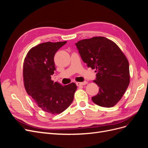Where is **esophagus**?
<instances>
[{
  "label": "esophagus",
  "mask_w": 148,
  "mask_h": 148,
  "mask_svg": "<svg viewBox=\"0 0 148 148\" xmlns=\"http://www.w3.org/2000/svg\"><path fill=\"white\" fill-rule=\"evenodd\" d=\"M86 83H87V82H77V83H76V84H77L78 86H83V85H85Z\"/></svg>",
  "instance_id": "1"
}]
</instances>
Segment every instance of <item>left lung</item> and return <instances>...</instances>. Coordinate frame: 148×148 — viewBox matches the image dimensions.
I'll list each match as a JSON object with an SVG mask.
<instances>
[{
  "label": "left lung",
  "mask_w": 148,
  "mask_h": 148,
  "mask_svg": "<svg viewBox=\"0 0 148 148\" xmlns=\"http://www.w3.org/2000/svg\"><path fill=\"white\" fill-rule=\"evenodd\" d=\"M83 61L96 69L99 92L92 97L96 104L112 107L122 99L130 83L129 63L118 46L104 37H93L75 44Z\"/></svg>",
  "instance_id": "left-lung-1"
}]
</instances>
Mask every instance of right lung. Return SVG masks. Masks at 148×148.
<instances>
[{"label": "right lung", "instance_id": "right-lung-1", "mask_svg": "<svg viewBox=\"0 0 148 148\" xmlns=\"http://www.w3.org/2000/svg\"><path fill=\"white\" fill-rule=\"evenodd\" d=\"M66 41L40 44L31 49L23 64L26 91L42 110L53 115L66 110L73 102L77 86L74 83L62 86L53 82L55 53Z\"/></svg>", "mask_w": 148, "mask_h": 148}]
</instances>
